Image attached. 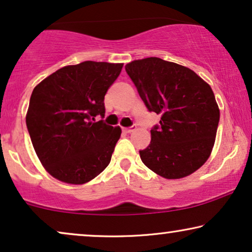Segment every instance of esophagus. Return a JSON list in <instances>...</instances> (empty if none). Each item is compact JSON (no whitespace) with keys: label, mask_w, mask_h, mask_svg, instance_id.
Returning a JSON list of instances; mask_svg holds the SVG:
<instances>
[{"label":"esophagus","mask_w":252,"mask_h":252,"mask_svg":"<svg viewBox=\"0 0 252 252\" xmlns=\"http://www.w3.org/2000/svg\"><path fill=\"white\" fill-rule=\"evenodd\" d=\"M136 129V127L135 126H132V127H128V128H124V130H125L126 133H132V132H134V130Z\"/></svg>","instance_id":"1"}]
</instances>
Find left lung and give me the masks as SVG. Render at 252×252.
<instances>
[{
    "label": "left lung",
    "mask_w": 252,
    "mask_h": 252,
    "mask_svg": "<svg viewBox=\"0 0 252 252\" xmlns=\"http://www.w3.org/2000/svg\"><path fill=\"white\" fill-rule=\"evenodd\" d=\"M125 68L149 111L160 115L141 160L165 179L194 173L212 153L220 118L210 85L190 68L157 57Z\"/></svg>",
    "instance_id": "left-lung-1"
}]
</instances>
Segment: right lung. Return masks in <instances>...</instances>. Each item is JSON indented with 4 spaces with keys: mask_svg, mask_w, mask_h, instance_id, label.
<instances>
[{
    "mask_svg": "<svg viewBox=\"0 0 252 252\" xmlns=\"http://www.w3.org/2000/svg\"><path fill=\"white\" fill-rule=\"evenodd\" d=\"M123 65L93 61L67 65L33 89L26 125L51 177L84 185L109 165L122 128L95 122V117H104V96Z\"/></svg>",
    "mask_w": 252,
    "mask_h": 252,
    "instance_id": "obj_1",
    "label": "right lung"
}]
</instances>
